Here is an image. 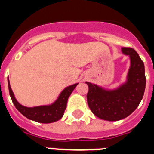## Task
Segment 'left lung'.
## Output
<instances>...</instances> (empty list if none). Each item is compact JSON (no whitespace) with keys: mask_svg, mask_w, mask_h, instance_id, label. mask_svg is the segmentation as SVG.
I'll list each match as a JSON object with an SVG mask.
<instances>
[{"mask_svg":"<svg viewBox=\"0 0 154 154\" xmlns=\"http://www.w3.org/2000/svg\"><path fill=\"white\" fill-rule=\"evenodd\" d=\"M128 56L130 66L125 82L113 89L86 82L89 86L87 102L95 116L101 119L116 122L130 115L139 105L146 89L145 65L139 55L132 48H122Z\"/></svg>","mask_w":154,"mask_h":154,"instance_id":"8db88e82","label":"left lung"}]
</instances>
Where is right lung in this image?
I'll list each match as a JSON object with an SVG mask.
<instances>
[{"mask_svg": "<svg viewBox=\"0 0 154 154\" xmlns=\"http://www.w3.org/2000/svg\"><path fill=\"white\" fill-rule=\"evenodd\" d=\"M78 83L73 84L72 85L65 87L54 102L50 105H39L34 107H26L20 105L16 99L13 90L11 89L10 83L8 77V85L9 94L11 99L13 101V105H15L17 109L24 115L28 119L32 120L34 122L40 123H52L60 120L64 115L65 110L67 105L68 98L69 97L70 94H72L73 89L76 88Z\"/></svg>", "mask_w": 154, "mask_h": 154, "instance_id": "1", "label": "right lung"}]
</instances>
